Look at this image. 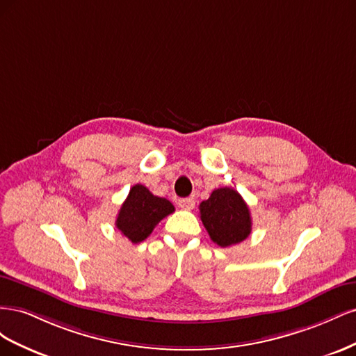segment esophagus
<instances>
[{
	"label": "esophagus",
	"mask_w": 356,
	"mask_h": 356,
	"mask_svg": "<svg viewBox=\"0 0 356 356\" xmlns=\"http://www.w3.org/2000/svg\"><path fill=\"white\" fill-rule=\"evenodd\" d=\"M195 204H196V202H195V199H193V197H186V199H179L178 200V207L181 209L191 211L193 208H195Z\"/></svg>",
	"instance_id": "1"
}]
</instances>
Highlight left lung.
<instances>
[{"mask_svg": "<svg viewBox=\"0 0 356 356\" xmlns=\"http://www.w3.org/2000/svg\"><path fill=\"white\" fill-rule=\"evenodd\" d=\"M200 220L213 243L221 248L245 241L251 234L250 208L238 191L221 187L200 203Z\"/></svg>", "mask_w": 356, "mask_h": 356, "instance_id": "obj_1", "label": "left lung"}]
</instances>
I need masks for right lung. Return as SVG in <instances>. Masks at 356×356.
<instances>
[{"label": "right lung", "instance_id": "right-lung-1", "mask_svg": "<svg viewBox=\"0 0 356 356\" xmlns=\"http://www.w3.org/2000/svg\"><path fill=\"white\" fill-rule=\"evenodd\" d=\"M175 211L168 199L154 196L143 184H136L118 211L115 225L132 243L147 239L156 225Z\"/></svg>", "mask_w": 356, "mask_h": 356}]
</instances>
